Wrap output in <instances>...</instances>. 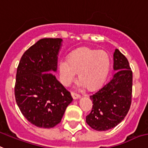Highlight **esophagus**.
I'll use <instances>...</instances> for the list:
<instances>
[{"mask_svg":"<svg viewBox=\"0 0 148 148\" xmlns=\"http://www.w3.org/2000/svg\"><path fill=\"white\" fill-rule=\"evenodd\" d=\"M71 97L72 98L74 99H79L80 97V94H77V93H75L74 92H72L71 93Z\"/></svg>","mask_w":148,"mask_h":148,"instance_id":"obj_1","label":"esophagus"}]
</instances>
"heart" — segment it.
I'll use <instances>...</instances> for the list:
<instances>
[{
    "mask_svg": "<svg viewBox=\"0 0 148 148\" xmlns=\"http://www.w3.org/2000/svg\"><path fill=\"white\" fill-rule=\"evenodd\" d=\"M110 64V57L106 51L80 48L73 51L68 60L60 61V80L64 86H69L79 73L80 86L94 90L105 81Z\"/></svg>",
    "mask_w": 148,
    "mask_h": 148,
    "instance_id": "1",
    "label": "heart"
}]
</instances>
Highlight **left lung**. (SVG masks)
I'll return each mask as SVG.
<instances>
[{"instance_id":"8db88e82","label":"left lung","mask_w":148,"mask_h":148,"mask_svg":"<svg viewBox=\"0 0 148 148\" xmlns=\"http://www.w3.org/2000/svg\"><path fill=\"white\" fill-rule=\"evenodd\" d=\"M113 77L90 98L93 102L86 123L97 131L113 128L124 119L132 103V71L128 59L119 49L113 54Z\"/></svg>"}]
</instances>
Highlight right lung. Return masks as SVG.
<instances>
[{
  "label": "right lung",
  "mask_w": 148,
  "mask_h": 148,
  "mask_svg": "<svg viewBox=\"0 0 148 148\" xmlns=\"http://www.w3.org/2000/svg\"><path fill=\"white\" fill-rule=\"evenodd\" d=\"M62 42L58 38L40 39L24 52L17 67L16 102L24 117L39 128L58 124L73 100L53 74Z\"/></svg>",
  "instance_id": "right-lung-1"
}]
</instances>
